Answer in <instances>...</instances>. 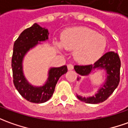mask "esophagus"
<instances>
[{"mask_svg":"<svg viewBox=\"0 0 128 128\" xmlns=\"http://www.w3.org/2000/svg\"><path fill=\"white\" fill-rule=\"evenodd\" d=\"M67 68L68 70H73L74 69V65L71 64H69L67 65Z\"/></svg>","mask_w":128,"mask_h":128,"instance_id":"1","label":"esophagus"}]
</instances>
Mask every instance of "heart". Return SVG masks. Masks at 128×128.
<instances>
[{
  "label": "heart",
  "instance_id": "1",
  "mask_svg": "<svg viewBox=\"0 0 128 128\" xmlns=\"http://www.w3.org/2000/svg\"><path fill=\"white\" fill-rule=\"evenodd\" d=\"M74 50L76 60L82 64L92 63L102 55L106 46L104 36L88 27L70 28L62 33L59 48Z\"/></svg>",
  "mask_w": 128,
  "mask_h": 128
}]
</instances>
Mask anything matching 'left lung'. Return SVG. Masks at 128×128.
Segmentation results:
<instances>
[{"label":"left lung","instance_id":"1","mask_svg":"<svg viewBox=\"0 0 128 128\" xmlns=\"http://www.w3.org/2000/svg\"><path fill=\"white\" fill-rule=\"evenodd\" d=\"M97 68H104L106 71L107 77L104 86L93 97L86 98L77 95L80 100L88 104H99L106 100L118 87L120 82V60L117 53L114 52H106L94 64L74 66L76 73L81 76L88 75L93 69Z\"/></svg>","mask_w":128,"mask_h":128}]
</instances>
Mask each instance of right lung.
<instances>
[{"label": "right lung", "mask_w": 128, "mask_h": 128, "mask_svg": "<svg viewBox=\"0 0 128 128\" xmlns=\"http://www.w3.org/2000/svg\"><path fill=\"white\" fill-rule=\"evenodd\" d=\"M48 39V31L36 23L22 32L15 40L12 57L13 82L16 89L24 99L33 103H44L52 96L58 80L67 72V66L51 68L46 83L42 87H34L24 78L22 60L25 54L38 42Z\"/></svg>", "instance_id": "1"}]
</instances>
